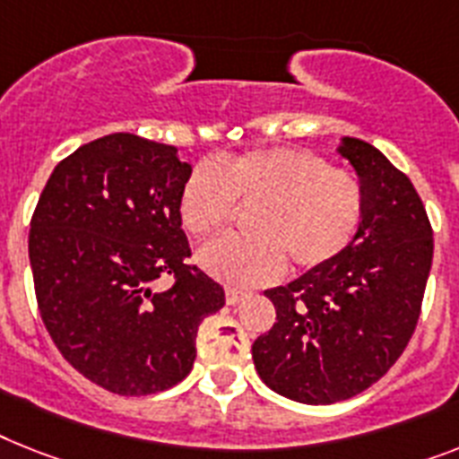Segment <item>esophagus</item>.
<instances>
[{"label":"esophagus","mask_w":459,"mask_h":459,"mask_svg":"<svg viewBox=\"0 0 459 459\" xmlns=\"http://www.w3.org/2000/svg\"><path fill=\"white\" fill-rule=\"evenodd\" d=\"M246 298H248V293H246V290L227 289V293H225V300H227V305H238V302H241V300H246Z\"/></svg>","instance_id":"34e87169"}]
</instances>
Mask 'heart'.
Instances as JSON below:
<instances>
[{
  "label": "heart",
  "mask_w": 459,
  "mask_h": 459,
  "mask_svg": "<svg viewBox=\"0 0 459 459\" xmlns=\"http://www.w3.org/2000/svg\"><path fill=\"white\" fill-rule=\"evenodd\" d=\"M237 202L255 204L248 213L253 234H227L199 251L202 270L237 289L279 279L283 255L295 270L331 264L354 244L366 215L359 178L295 147L196 164L180 189L178 213L189 234L206 238L232 221Z\"/></svg>",
  "instance_id": "b5f03b06"
}]
</instances>
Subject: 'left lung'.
<instances>
[{
  "mask_svg": "<svg viewBox=\"0 0 459 459\" xmlns=\"http://www.w3.org/2000/svg\"><path fill=\"white\" fill-rule=\"evenodd\" d=\"M366 215L331 264L264 290L276 324L253 342L260 380L298 403L328 406L368 389L403 354L420 319L434 238L418 192L380 150L340 138Z\"/></svg>",
  "mask_w": 459,
  "mask_h": 459,
  "instance_id": "1",
  "label": "left lung"
}]
</instances>
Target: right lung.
Listing matches in <instances>:
<instances>
[{
    "label": "right lung",
    "instance_id": "1",
    "mask_svg": "<svg viewBox=\"0 0 459 459\" xmlns=\"http://www.w3.org/2000/svg\"><path fill=\"white\" fill-rule=\"evenodd\" d=\"M192 166L173 145L112 134L63 159L30 222L41 321L72 368L121 396L187 377L196 331L225 305L221 283L185 264L178 199ZM164 275L174 286L159 291Z\"/></svg>",
    "mask_w": 459,
    "mask_h": 459
}]
</instances>
